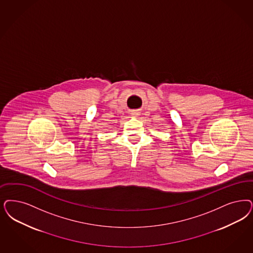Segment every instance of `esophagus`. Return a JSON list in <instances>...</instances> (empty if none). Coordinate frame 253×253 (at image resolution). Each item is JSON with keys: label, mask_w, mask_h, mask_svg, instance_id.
<instances>
[{"label": "esophagus", "mask_w": 253, "mask_h": 253, "mask_svg": "<svg viewBox=\"0 0 253 253\" xmlns=\"http://www.w3.org/2000/svg\"><path fill=\"white\" fill-rule=\"evenodd\" d=\"M131 115L132 117H137V116H139V113L137 111H131Z\"/></svg>", "instance_id": "34e87169"}]
</instances>
